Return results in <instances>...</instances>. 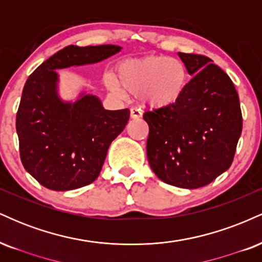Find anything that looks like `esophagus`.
<instances>
[{"instance_id":"1","label":"esophagus","mask_w":262,"mask_h":262,"mask_svg":"<svg viewBox=\"0 0 262 262\" xmlns=\"http://www.w3.org/2000/svg\"><path fill=\"white\" fill-rule=\"evenodd\" d=\"M141 110L138 107H132L130 108V118L132 119H139L141 117Z\"/></svg>"}]
</instances>
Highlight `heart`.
Segmentation results:
<instances>
[{
	"label": "heart",
	"mask_w": 262,
	"mask_h": 262,
	"mask_svg": "<svg viewBox=\"0 0 262 262\" xmlns=\"http://www.w3.org/2000/svg\"><path fill=\"white\" fill-rule=\"evenodd\" d=\"M117 77L104 76V85L118 96L140 92L141 101L151 108H166L177 103L188 82L186 65L180 59L162 55L125 59L117 65Z\"/></svg>",
	"instance_id": "heart-1"
}]
</instances>
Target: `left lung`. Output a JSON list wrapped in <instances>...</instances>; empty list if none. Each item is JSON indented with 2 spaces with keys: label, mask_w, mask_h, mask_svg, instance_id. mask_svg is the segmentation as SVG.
<instances>
[{
  "label": "left lung",
  "mask_w": 262,
  "mask_h": 262,
  "mask_svg": "<svg viewBox=\"0 0 262 262\" xmlns=\"http://www.w3.org/2000/svg\"><path fill=\"white\" fill-rule=\"evenodd\" d=\"M192 79L177 103L144 113L146 154L155 175L169 185L200 188L227 171L243 129L239 96L212 60L179 53Z\"/></svg>",
  "instance_id": "8db88e82"
}]
</instances>
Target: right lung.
Segmentation results:
<instances>
[{"instance_id":"right-lung-1","label":"right lung","mask_w":262,"mask_h":262,"mask_svg":"<svg viewBox=\"0 0 262 262\" xmlns=\"http://www.w3.org/2000/svg\"><path fill=\"white\" fill-rule=\"evenodd\" d=\"M121 49L111 44L69 45L27 80L16 118L19 155L25 169L44 187L70 191L95 181L111 143L129 119L128 108L107 111L93 95L61 101L55 70L100 62Z\"/></svg>"}]
</instances>
